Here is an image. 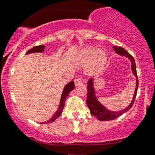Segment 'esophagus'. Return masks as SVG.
I'll return each mask as SVG.
<instances>
[{
    "mask_svg": "<svg viewBox=\"0 0 155 155\" xmlns=\"http://www.w3.org/2000/svg\"><path fill=\"white\" fill-rule=\"evenodd\" d=\"M83 84L82 79L81 78H76L75 80V86H78V85H80Z\"/></svg>",
    "mask_w": 155,
    "mask_h": 155,
    "instance_id": "34e87169",
    "label": "esophagus"
}]
</instances>
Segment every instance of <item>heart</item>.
Segmentation results:
<instances>
[{"mask_svg":"<svg viewBox=\"0 0 155 155\" xmlns=\"http://www.w3.org/2000/svg\"><path fill=\"white\" fill-rule=\"evenodd\" d=\"M76 61L80 65H87L86 71L89 75H96L101 72L107 61V55L103 51L92 47L81 50L76 55Z\"/></svg>","mask_w":155,"mask_h":155,"instance_id":"heart-1","label":"heart"}]
</instances>
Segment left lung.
Here are the masks:
<instances>
[{
  "label": "left lung",
  "instance_id": "8db88e82",
  "mask_svg": "<svg viewBox=\"0 0 155 155\" xmlns=\"http://www.w3.org/2000/svg\"><path fill=\"white\" fill-rule=\"evenodd\" d=\"M113 50L117 54H118L120 56H125L128 58L131 62V70H132L133 74L134 75L136 78V87H135L134 93L133 96V99L131 101V103L128 105L125 108L120 111H111L108 110V108H106L105 106H104L101 102L98 101L97 96H96V91H95L94 87V81H93V78L89 79L87 81V107L89 108L90 113L92 116H94L95 117L98 119L99 120L104 121V120H114L120 115H122L123 113H126L128 110H130L131 107L133 106L134 103L135 97L137 95V88H138V79H137V71H136V64H135L134 58L130 54L128 53L124 48L120 47H113Z\"/></svg>",
  "mask_w": 155,
  "mask_h": 155
}]
</instances>
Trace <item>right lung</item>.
I'll return each mask as SVG.
<instances>
[{
    "instance_id": "add662e5",
    "label": "right lung",
    "mask_w": 155,
    "mask_h": 155,
    "mask_svg": "<svg viewBox=\"0 0 155 155\" xmlns=\"http://www.w3.org/2000/svg\"><path fill=\"white\" fill-rule=\"evenodd\" d=\"M45 49V46L44 45H40V46H36V47H33L30 50H29L25 54H28L30 53H38V52H39V53H42V52L44 51ZM75 88V84H74V81H71L70 83H68V84L66 85L64 88L63 90V92H62V95H61V99H60V103H59V106H58V110L56 111L55 113L52 116V117L51 118V120H47L46 122H43L42 124H48V123L53 122L54 120L57 119L58 117H60V115L62 114V112H63V109L64 108V104H65V101L66 98L68 97L69 93H70L73 89Z\"/></svg>"
}]
</instances>
